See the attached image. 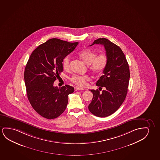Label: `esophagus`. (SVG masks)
<instances>
[{
    "mask_svg": "<svg viewBox=\"0 0 160 160\" xmlns=\"http://www.w3.org/2000/svg\"><path fill=\"white\" fill-rule=\"evenodd\" d=\"M85 89H86L80 88V87H74V90H75V91H83V90H85Z\"/></svg>",
    "mask_w": 160,
    "mask_h": 160,
    "instance_id": "obj_1",
    "label": "esophagus"
}]
</instances>
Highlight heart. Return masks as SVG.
Listing matches in <instances>:
<instances>
[{
    "instance_id": "b5f03b06",
    "label": "heart",
    "mask_w": 160,
    "mask_h": 160,
    "mask_svg": "<svg viewBox=\"0 0 160 160\" xmlns=\"http://www.w3.org/2000/svg\"><path fill=\"white\" fill-rule=\"evenodd\" d=\"M79 57L83 62L89 65V69L95 74H100L105 70L108 62V57L107 53H102L97 55V53L93 51L85 49L80 51L78 53ZM63 67L65 70H68L70 68L71 58L67 56L63 60ZM73 83L79 86H83L89 78L87 76H81L74 74L70 78Z\"/></svg>"
}]
</instances>
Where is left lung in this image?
I'll list each match as a JSON object with an SVG mask.
<instances>
[{
    "mask_svg": "<svg viewBox=\"0 0 160 160\" xmlns=\"http://www.w3.org/2000/svg\"><path fill=\"white\" fill-rule=\"evenodd\" d=\"M100 44L104 46L108 62L104 74L96 85L105 89L100 93L98 89L89 91L93 98L89 110L97 117H108L115 112L125 99L130 79L129 64L122 49L105 38H98L90 45Z\"/></svg>",
    "mask_w": 160,
    "mask_h": 160,
    "instance_id": "1",
    "label": "left lung"
}]
</instances>
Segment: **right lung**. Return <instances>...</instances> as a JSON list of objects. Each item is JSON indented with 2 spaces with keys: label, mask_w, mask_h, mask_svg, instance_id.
Listing matches in <instances>:
<instances>
[{
  "label": "right lung",
  "mask_w": 160,
  "mask_h": 160,
  "mask_svg": "<svg viewBox=\"0 0 160 160\" xmlns=\"http://www.w3.org/2000/svg\"><path fill=\"white\" fill-rule=\"evenodd\" d=\"M78 42L51 38L32 52L24 72L28 98L41 116L53 119L64 112L68 96L74 88L66 84L61 88L53 83L63 71V60L74 50Z\"/></svg>",
  "instance_id": "right-lung-1"
}]
</instances>
